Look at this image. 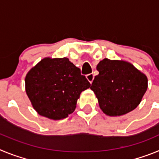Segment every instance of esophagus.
Segmentation results:
<instances>
[{
    "instance_id": "esophagus-1",
    "label": "esophagus",
    "mask_w": 159,
    "mask_h": 159,
    "mask_svg": "<svg viewBox=\"0 0 159 159\" xmlns=\"http://www.w3.org/2000/svg\"><path fill=\"white\" fill-rule=\"evenodd\" d=\"M86 77H87V79H88V80L89 81L91 84H92V81H93V80H94V75H93V74H92V73H91V74H88V75H86Z\"/></svg>"
}]
</instances>
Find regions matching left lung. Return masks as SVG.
Wrapping results in <instances>:
<instances>
[{
    "instance_id": "1",
    "label": "left lung",
    "mask_w": 159,
    "mask_h": 159,
    "mask_svg": "<svg viewBox=\"0 0 159 159\" xmlns=\"http://www.w3.org/2000/svg\"><path fill=\"white\" fill-rule=\"evenodd\" d=\"M91 86L102 112L121 116L134 110L148 87L147 75L124 60L103 59Z\"/></svg>"
}]
</instances>
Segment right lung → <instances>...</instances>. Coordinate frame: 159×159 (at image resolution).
Wrapping results in <instances>:
<instances>
[{
  "label": "right lung",
  "mask_w": 159,
  "mask_h": 159,
  "mask_svg": "<svg viewBox=\"0 0 159 159\" xmlns=\"http://www.w3.org/2000/svg\"><path fill=\"white\" fill-rule=\"evenodd\" d=\"M90 87L80 69L66 57L43 58L25 76V92L33 108L53 120L72 113L81 92Z\"/></svg>",
  "instance_id": "obj_1"
}]
</instances>
